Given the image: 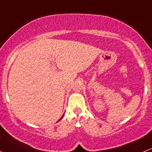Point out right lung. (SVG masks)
<instances>
[{
  "label": "right lung",
  "instance_id": "obj_1",
  "mask_svg": "<svg viewBox=\"0 0 152 152\" xmlns=\"http://www.w3.org/2000/svg\"><path fill=\"white\" fill-rule=\"evenodd\" d=\"M62 117H63V116H62ZM62 117H61V118H62Z\"/></svg>",
  "mask_w": 152,
  "mask_h": 152
}]
</instances>
